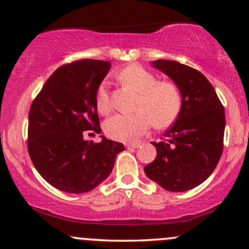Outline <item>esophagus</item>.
Masks as SVG:
<instances>
[{
	"mask_svg": "<svg viewBox=\"0 0 249 249\" xmlns=\"http://www.w3.org/2000/svg\"><path fill=\"white\" fill-rule=\"evenodd\" d=\"M139 145H141V142H131V144L125 145V147L130 150V148H137V147L139 146Z\"/></svg>",
	"mask_w": 249,
	"mask_h": 249,
	"instance_id": "obj_1",
	"label": "esophagus"
}]
</instances>
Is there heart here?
Listing matches in <instances>:
<instances>
[{"label":"heart","instance_id":"heart-1","mask_svg":"<svg viewBox=\"0 0 249 249\" xmlns=\"http://www.w3.org/2000/svg\"><path fill=\"white\" fill-rule=\"evenodd\" d=\"M123 84L138 93L137 112L115 115L104 123L107 137L118 142H134L154 126L162 128L171 125L181 108V96L178 88L170 82H158L152 72L138 64L128 65L118 73ZM96 107L107 116L112 110L108 83L102 82L96 92Z\"/></svg>","mask_w":249,"mask_h":249}]
</instances>
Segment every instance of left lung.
<instances>
[{"instance_id":"obj_1","label":"left lung","mask_w":249,"mask_h":249,"mask_svg":"<svg viewBox=\"0 0 249 249\" xmlns=\"http://www.w3.org/2000/svg\"><path fill=\"white\" fill-rule=\"evenodd\" d=\"M153 67L176 83L181 108L161 142L146 176L171 192H185L212 174L224 150L225 110L215 90L198 70L176 61L157 59Z\"/></svg>"}]
</instances>
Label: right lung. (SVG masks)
Masks as SVG:
<instances>
[{"label":"right lung","instance_id":"right-lung-1","mask_svg":"<svg viewBox=\"0 0 249 249\" xmlns=\"http://www.w3.org/2000/svg\"><path fill=\"white\" fill-rule=\"evenodd\" d=\"M110 62L81 59L55 70L34 99L28 124V152L34 166L51 186L68 193H85L110 176L122 142L102 136L96 92ZM88 132L87 133L86 131Z\"/></svg>","mask_w":249,"mask_h":249}]
</instances>
